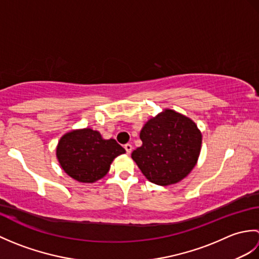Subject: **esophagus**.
<instances>
[{
  "mask_svg": "<svg viewBox=\"0 0 259 259\" xmlns=\"http://www.w3.org/2000/svg\"><path fill=\"white\" fill-rule=\"evenodd\" d=\"M124 149H125L126 153H130L131 151H133V145H130V144H125V145H124Z\"/></svg>",
  "mask_w": 259,
  "mask_h": 259,
  "instance_id": "34e87169",
  "label": "esophagus"
}]
</instances>
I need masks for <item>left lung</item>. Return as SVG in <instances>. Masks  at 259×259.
<instances>
[{
	"label": "left lung",
	"instance_id": "obj_1",
	"mask_svg": "<svg viewBox=\"0 0 259 259\" xmlns=\"http://www.w3.org/2000/svg\"><path fill=\"white\" fill-rule=\"evenodd\" d=\"M142 146L131 153L141 172L159 186L178 183L198 160L201 134L192 120L164 110L150 119L140 133Z\"/></svg>",
	"mask_w": 259,
	"mask_h": 259
}]
</instances>
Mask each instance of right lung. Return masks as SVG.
Masks as SVG:
<instances>
[{
	"mask_svg": "<svg viewBox=\"0 0 259 259\" xmlns=\"http://www.w3.org/2000/svg\"><path fill=\"white\" fill-rule=\"evenodd\" d=\"M125 150L114 139L104 140L92 129L64 135L57 148L62 169L80 183H95L106 176L113 159Z\"/></svg>",
	"mask_w": 259,
	"mask_h": 259,
	"instance_id": "add662e5",
	"label": "right lung"
}]
</instances>
